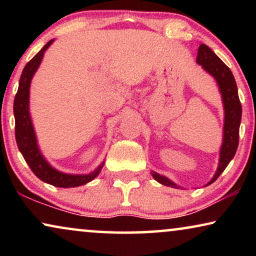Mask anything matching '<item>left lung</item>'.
<instances>
[{
	"mask_svg": "<svg viewBox=\"0 0 256 256\" xmlns=\"http://www.w3.org/2000/svg\"><path fill=\"white\" fill-rule=\"evenodd\" d=\"M197 62L202 66V70H205L208 74H211L218 84L224 104V115H225L222 127V143L219 152V164L212 180L205 185V186H208L216 180V178L222 174V171L226 169V166H228L236 155L238 144H239V128L242 110H241V104L239 96H238L236 82L232 72L208 45L200 44L198 48ZM152 176L154 180L166 185V186L174 188H180V185L174 183L168 177L157 174L155 171H152Z\"/></svg>",
	"mask_w": 256,
	"mask_h": 256,
	"instance_id": "8db88e82",
	"label": "left lung"
}]
</instances>
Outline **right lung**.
Here are the masks:
<instances>
[{
	"mask_svg": "<svg viewBox=\"0 0 256 256\" xmlns=\"http://www.w3.org/2000/svg\"><path fill=\"white\" fill-rule=\"evenodd\" d=\"M54 40H51L44 45L43 48L26 65V68H23L22 74H20L18 90H17L15 96V100H14L15 136L20 154L23 155L30 169L32 170V172L40 180L58 188H76L93 180L100 174L104 164V160L96 170L86 174H65L54 169L45 160L43 154L40 152L29 110L31 80H32L38 68H40L42 60H43L44 52L54 43Z\"/></svg>",
	"mask_w": 256,
	"mask_h": 256,
	"instance_id": "obj_1",
	"label": "right lung"
}]
</instances>
